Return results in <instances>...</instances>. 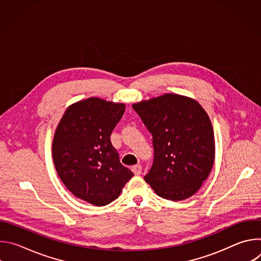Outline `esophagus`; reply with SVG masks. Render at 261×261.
Segmentation results:
<instances>
[{"mask_svg":"<svg viewBox=\"0 0 261 261\" xmlns=\"http://www.w3.org/2000/svg\"><path fill=\"white\" fill-rule=\"evenodd\" d=\"M131 169H132V171H133V173L135 175H139L141 173V171H142V167L140 165H134Z\"/></svg>","mask_w":261,"mask_h":261,"instance_id":"esophagus-1","label":"esophagus"}]
</instances>
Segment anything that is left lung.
Wrapping results in <instances>:
<instances>
[{"instance_id":"1","label":"left lung","mask_w":261,"mask_h":261,"mask_svg":"<svg viewBox=\"0 0 261 261\" xmlns=\"http://www.w3.org/2000/svg\"><path fill=\"white\" fill-rule=\"evenodd\" d=\"M153 135L154 162L144 180L162 198L196 193L215 160V137L205 110L194 99L165 94L132 105Z\"/></svg>"}]
</instances>
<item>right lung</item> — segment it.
Masks as SVG:
<instances>
[{"mask_svg":"<svg viewBox=\"0 0 261 261\" xmlns=\"http://www.w3.org/2000/svg\"><path fill=\"white\" fill-rule=\"evenodd\" d=\"M125 113V104L89 98L70 105L53 140L57 172L76 197L96 206L117 199L134 175L121 164L110 135Z\"/></svg>","mask_w":261,"mask_h":261,"instance_id":"obj_1","label":"right lung"}]
</instances>
